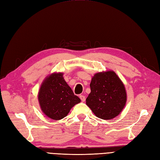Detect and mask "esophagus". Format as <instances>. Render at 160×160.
I'll use <instances>...</instances> for the list:
<instances>
[{
  "mask_svg": "<svg viewBox=\"0 0 160 160\" xmlns=\"http://www.w3.org/2000/svg\"><path fill=\"white\" fill-rule=\"evenodd\" d=\"M79 98H80V99L81 100V101H82V102H85V97L83 95H80V96H79Z\"/></svg>",
  "mask_w": 160,
  "mask_h": 160,
  "instance_id": "34e87169",
  "label": "esophagus"
}]
</instances>
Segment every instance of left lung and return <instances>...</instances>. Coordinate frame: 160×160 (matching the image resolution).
Segmentation results:
<instances>
[{
  "instance_id": "8db88e82",
  "label": "left lung",
  "mask_w": 160,
  "mask_h": 160,
  "mask_svg": "<svg viewBox=\"0 0 160 160\" xmlns=\"http://www.w3.org/2000/svg\"><path fill=\"white\" fill-rule=\"evenodd\" d=\"M90 89L86 104L98 118L113 119L125 107L127 100L126 89L114 71L96 73L92 79Z\"/></svg>"
}]
</instances>
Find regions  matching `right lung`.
Returning <instances> with one entry per match:
<instances>
[{
    "mask_svg": "<svg viewBox=\"0 0 160 160\" xmlns=\"http://www.w3.org/2000/svg\"><path fill=\"white\" fill-rule=\"evenodd\" d=\"M38 99L42 112L53 120L63 119L72 107L81 102L64 79L62 72L53 73L45 78Z\"/></svg>",
    "mask_w": 160,
    "mask_h": 160,
    "instance_id": "1",
    "label": "right lung"
}]
</instances>
